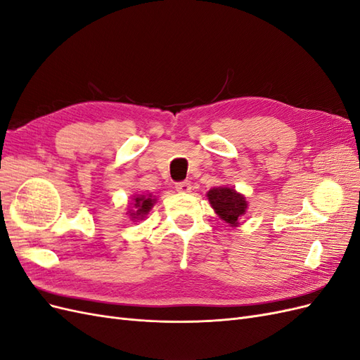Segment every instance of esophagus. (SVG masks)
I'll use <instances>...</instances> for the list:
<instances>
[{"label": "esophagus", "instance_id": "esophagus-1", "mask_svg": "<svg viewBox=\"0 0 360 360\" xmlns=\"http://www.w3.org/2000/svg\"><path fill=\"white\" fill-rule=\"evenodd\" d=\"M176 189L180 193H189L192 191V184L191 181H180L176 184Z\"/></svg>", "mask_w": 360, "mask_h": 360}]
</instances>
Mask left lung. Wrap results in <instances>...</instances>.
<instances>
[{
    "mask_svg": "<svg viewBox=\"0 0 360 360\" xmlns=\"http://www.w3.org/2000/svg\"><path fill=\"white\" fill-rule=\"evenodd\" d=\"M207 200L222 221L233 228L240 225L248 210V201L243 193L231 186H217L207 192Z\"/></svg>",
    "mask_w": 360,
    "mask_h": 360,
    "instance_id": "obj_1",
    "label": "left lung"
}]
</instances>
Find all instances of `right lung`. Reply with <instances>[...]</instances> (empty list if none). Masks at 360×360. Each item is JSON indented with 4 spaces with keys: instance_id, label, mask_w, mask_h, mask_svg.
Segmentation results:
<instances>
[{
    "instance_id": "add662e5",
    "label": "right lung",
    "mask_w": 360,
    "mask_h": 360,
    "mask_svg": "<svg viewBox=\"0 0 360 360\" xmlns=\"http://www.w3.org/2000/svg\"><path fill=\"white\" fill-rule=\"evenodd\" d=\"M156 201L158 200L151 193H135L132 195V198H130L126 214L130 217V221L134 222L143 221L146 219L148 212L153 209Z\"/></svg>"
}]
</instances>
